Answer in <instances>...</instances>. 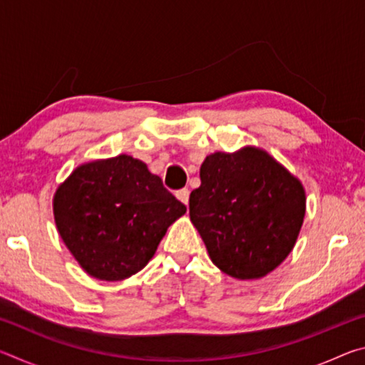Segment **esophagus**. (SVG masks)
Segmentation results:
<instances>
[{"label":"esophagus","instance_id":"esophagus-1","mask_svg":"<svg viewBox=\"0 0 365 365\" xmlns=\"http://www.w3.org/2000/svg\"><path fill=\"white\" fill-rule=\"evenodd\" d=\"M175 196L178 197V200H180L183 205H187L188 206V200H190V190L188 188H182V190H178L177 193H175Z\"/></svg>","mask_w":365,"mask_h":365}]
</instances>
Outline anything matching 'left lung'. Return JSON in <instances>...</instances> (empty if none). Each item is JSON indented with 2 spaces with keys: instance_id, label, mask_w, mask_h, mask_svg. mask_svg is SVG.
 <instances>
[{
  "instance_id": "obj_1",
  "label": "left lung",
  "mask_w": 365,
  "mask_h": 365,
  "mask_svg": "<svg viewBox=\"0 0 365 365\" xmlns=\"http://www.w3.org/2000/svg\"><path fill=\"white\" fill-rule=\"evenodd\" d=\"M190 195V219L211 261L240 280L261 279L292 252L306 212L298 178L257 148L214 153Z\"/></svg>"
}]
</instances>
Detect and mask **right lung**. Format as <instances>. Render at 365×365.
Returning a JSON list of instances; mask_svg holds the SVG:
<instances>
[{
    "label": "right lung",
    "instance_id": "add662e5",
    "mask_svg": "<svg viewBox=\"0 0 365 365\" xmlns=\"http://www.w3.org/2000/svg\"><path fill=\"white\" fill-rule=\"evenodd\" d=\"M187 206L127 154L80 165L54 195L63 242L86 274L117 282L148 264Z\"/></svg>",
    "mask_w": 365,
    "mask_h": 365
}]
</instances>
